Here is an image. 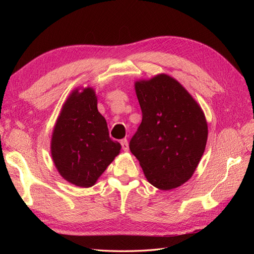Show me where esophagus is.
Returning a JSON list of instances; mask_svg holds the SVG:
<instances>
[{"instance_id": "esophagus-1", "label": "esophagus", "mask_w": 254, "mask_h": 254, "mask_svg": "<svg viewBox=\"0 0 254 254\" xmlns=\"http://www.w3.org/2000/svg\"><path fill=\"white\" fill-rule=\"evenodd\" d=\"M121 145H122V148L124 151H128L129 149V145H128V141L126 139H123L121 141Z\"/></svg>"}]
</instances>
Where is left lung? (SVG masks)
<instances>
[{
  "label": "left lung",
  "instance_id": "obj_1",
  "mask_svg": "<svg viewBox=\"0 0 254 254\" xmlns=\"http://www.w3.org/2000/svg\"><path fill=\"white\" fill-rule=\"evenodd\" d=\"M142 123L129 142L145 177L160 190L193 176L207 139L204 114L181 84L165 74L135 82Z\"/></svg>",
  "mask_w": 254,
  "mask_h": 254
}]
</instances>
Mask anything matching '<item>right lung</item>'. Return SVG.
Segmentation results:
<instances>
[{
	"label": "right lung",
	"mask_w": 254,
	"mask_h": 254,
	"mask_svg": "<svg viewBox=\"0 0 254 254\" xmlns=\"http://www.w3.org/2000/svg\"><path fill=\"white\" fill-rule=\"evenodd\" d=\"M51 150L60 175L80 188L93 186L119 155L121 144L109 136L94 90H76L67 98L54 129Z\"/></svg>",
	"instance_id": "add662e5"
}]
</instances>
